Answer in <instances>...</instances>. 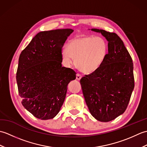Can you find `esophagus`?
Returning a JSON list of instances; mask_svg holds the SVG:
<instances>
[{"label": "esophagus", "instance_id": "34e87169", "mask_svg": "<svg viewBox=\"0 0 147 147\" xmlns=\"http://www.w3.org/2000/svg\"><path fill=\"white\" fill-rule=\"evenodd\" d=\"M82 75H81L80 74H79V73H78L77 74H76V79L78 80H80L81 78H82Z\"/></svg>", "mask_w": 147, "mask_h": 147}]
</instances>
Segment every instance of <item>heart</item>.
Segmentation results:
<instances>
[{
	"instance_id": "obj_1",
	"label": "heart",
	"mask_w": 147,
	"mask_h": 147,
	"mask_svg": "<svg viewBox=\"0 0 147 147\" xmlns=\"http://www.w3.org/2000/svg\"><path fill=\"white\" fill-rule=\"evenodd\" d=\"M107 51V43L102 37L79 36L70 40L67 48L62 49V56L66 64H72L74 59L81 71L92 73L100 67Z\"/></svg>"
}]
</instances>
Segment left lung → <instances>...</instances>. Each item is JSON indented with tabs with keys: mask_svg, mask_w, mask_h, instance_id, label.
<instances>
[{
	"mask_svg": "<svg viewBox=\"0 0 147 147\" xmlns=\"http://www.w3.org/2000/svg\"><path fill=\"white\" fill-rule=\"evenodd\" d=\"M108 41V53L97 70L80 80L90 113L96 119L109 122L123 114L135 86L133 63L116 33L93 28Z\"/></svg>",
	"mask_w": 147,
	"mask_h": 147,
	"instance_id": "left-lung-1",
	"label": "left lung"
}]
</instances>
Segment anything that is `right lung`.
<instances>
[{
    "label": "right lung",
    "mask_w": 147,
    "mask_h": 147,
    "mask_svg": "<svg viewBox=\"0 0 147 147\" xmlns=\"http://www.w3.org/2000/svg\"><path fill=\"white\" fill-rule=\"evenodd\" d=\"M72 29L38 33L21 52L16 81L24 107L34 116L48 120L57 115L64 102L67 85L76 72L62 67V50Z\"/></svg>",
    "instance_id": "obj_1"
}]
</instances>
